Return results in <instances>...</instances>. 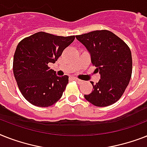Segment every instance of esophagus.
Returning a JSON list of instances; mask_svg holds the SVG:
<instances>
[{"label":"esophagus","mask_w":147,"mask_h":147,"mask_svg":"<svg viewBox=\"0 0 147 147\" xmlns=\"http://www.w3.org/2000/svg\"><path fill=\"white\" fill-rule=\"evenodd\" d=\"M73 80H75L76 82H77L78 83H79V84H81V83H82V80L78 79V78H73Z\"/></svg>","instance_id":"34e87169"}]
</instances>
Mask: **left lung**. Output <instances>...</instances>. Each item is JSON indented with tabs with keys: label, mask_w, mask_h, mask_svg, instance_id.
I'll return each mask as SVG.
<instances>
[{
	"label": "left lung",
	"mask_w": 147,
	"mask_h": 147,
	"mask_svg": "<svg viewBox=\"0 0 147 147\" xmlns=\"http://www.w3.org/2000/svg\"><path fill=\"white\" fill-rule=\"evenodd\" d=\"M88 49L91 63L100 74L93 91L84 98L96 107H108L123 95L132 73L131 52L127 44L110 31L96 30L76 35Z\"/></svg>",
	"instance_id": "8db88e82"
}]
</instances>
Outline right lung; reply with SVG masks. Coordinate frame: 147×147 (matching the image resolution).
I'll return each instance as SVG.
<instances>
[{
	"instance_id": "obj_1",
	"label": "right lung",
	"mask_w": 147,
	"mask_h": 147,
	"mask_svg": "<svg viewBox=\"0 0 147 147\" xmlns=\"http://www.w3.org/2000/svg\"><path fill=\"white\" fill-rule=\"evenodd\" d=\"M75 38L39 32L18 44L13 63L14 77L22 96L32 105L48 107L61 98L69 76H57L48 63L57 61Z\"/></svg>"
}]
</instances>
